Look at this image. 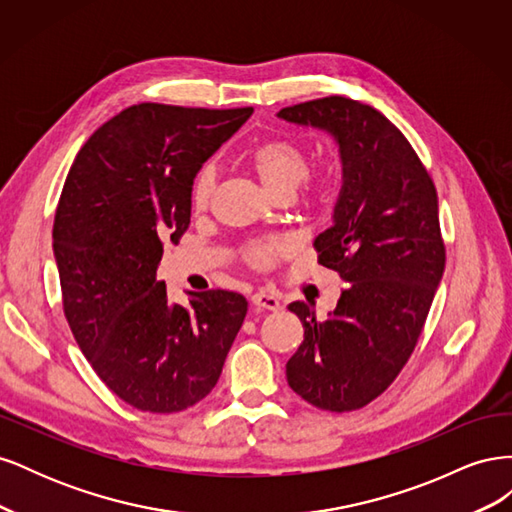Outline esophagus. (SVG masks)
I'll return each instance as SVG.
<instances>
[{"mask_svg":"<svg viewBox=\"0 0 512 512\" xmlns=\"http://www.w3.org/2000/svg\"><path fill=\"white\" fill-rule=\"evenodd\" d=\"M252 303L256 307H260V309H271V312H275V309H280V299H277L275 294L265 292V290L254 292L252 294Z\"/></svg>","mask_w":512,"mask_h":512,"instance_id":"esophagus-1","label":"esophagus"}]
</instances>
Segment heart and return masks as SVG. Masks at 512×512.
I'll use <instances>...</instances> for the list:
<instances>
[{
	"label": "heart",
	"instance_id": "obj_1",
	"mask_svg": "<svg viewBox=\"0 0 512 512\" xmlns=\"http://www.w3.org/2000/svg\"><path fill=\"white\" fill-rule=\"evenodd\" d=\"M247 160H250L254 173L271 194L286 198L299 187L297 196L303 205L320 203L339 181L337 162H324L318 168L309 170L305 145L288 134H273L260 141L247 153ZM215 188H218V166L213 162H203L196 168L190 181L192 207L207 209L213 200ZM286 252L288 241L282 237H271L265 241L247 243L241 250V256L252 269L265 271L271 269Z\"/></svg>",
	"mask_w": 512,
	"mask_h": 512
}]
</instances>
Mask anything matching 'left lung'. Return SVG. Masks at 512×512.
<instances>
[{"instance_id": "left-lung-1", "label": "left lung", "mask_w": 512, "mask_h": 512, "mask_svg": "<svg viewBox=\"0 0 512 512\" xmlns=\"http://www.w3.org/2000/svg\"><path fill=\"white\" fill-rule=\"evenodd\" d=\"M277 115L331 132L344 162L333 226L314 247L348 288L327 320L288 305L303 342L286 378L307 404L352 412L389 389L423 333L446 262L438 192L408 138L369 104L329 96Z\"/></svg>"}]
</instances>
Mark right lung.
<instances>
[{
  "instance_id": "obj_1",
  "label": "right lung",
  "mask_w": 512,
  "mask_h": 512,
  "mask_svg": "<svg viewBox=\"0 0 512 512\" xmlns=\"http://www.w3.org/2000/svg\"><path fill=\"white\" fill-rule=\"evenodd\" d=\"M254 113L143 102L81 147L53 224L61 303L100 380L143 412H181L220 380L247 314L239 292L168 301L156 269L190 226L196 168Z\"/></svg>"
}]
</instances>
